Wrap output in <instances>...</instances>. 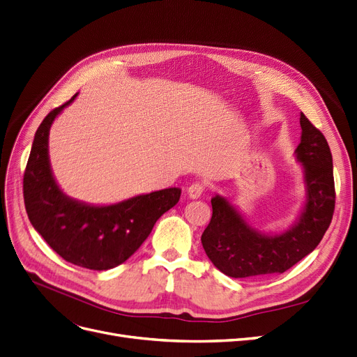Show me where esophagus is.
I'll return each instance as SVG.
<instances>
[{
    "mask_svg": "<svg viewBox=\"0 0 357 357\" xmlns=\"http://www.w3.org/2000/svg\"><path fill=\"white\" fill-rule=\"evenodd\" d=\"M187 192H188V197H190V198L197 199V198L201 197V194L204 192V185L201 183V182H194L192 185H190Z\"/></svg>",
    "mask_w": 357,
    "mask_h": 357,
    "instance_id": "34e87169",
    "label": "esophagus"
}]
</instances>
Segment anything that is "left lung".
<instances>
[{
    "label": "left lung",
    "mask_w": 357,
    "mask_h": 357,
    "mask_svg": "<svg viewBox=\"0 0 357 357\" xmlns=\"http://www.w3.org/2000/svg\"><path fill=\"white\" fill-rule=\"evenodd\" d=\"M294 156L303 170L305 204L282 234H266L245 220L223 195L211 198L213 215L201 243L215 268L235 278L284 273L311 254L327 231L335 204L333 156L322 132L303 114Z\"/></svg>",
    "instance_id": "1"
}]
</instances>
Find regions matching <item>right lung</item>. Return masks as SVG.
<instances>
[{
  "label": "right lung",
  "mask_w": 357,
  "mask_h": 357,
  "mask_svg": "<svg viewBox=\"0 0 357 357\" xmlns=\"http://www.w3.org/2000/svg\"><path fill=\"white\" fill-rule=\"evenodd\" d=\"M79 93L55 107L39 126L23 178L29 220L52 250L74 266L109 270L127 261L181 197L179 188L135 195L109 206L87 204L68 197L56 183L50 163V130Z\"/></svg>",
  "instance_id": "right-lung-1"
}]
</instances>
